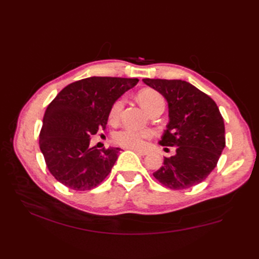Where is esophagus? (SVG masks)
Masks as SVG:
<instances>
[{
  "instance_id": "obj_1",
  "label": "esophagus",
  "mask_w": 259,
  "mask_h": 259,
  "mask_svg": "<svg viewBox=\"0 0 259 259\" xmlns=\"http://www.w3.org/2000/svg\"><path fill=\"white\" fill-rule=\"evenodd\" d=\"M131 150H134L135 152H137L138 155H141V156H146V155H148V153H149V151H148V150H140V149H131Z\"/></svg>"
}]
</instances>
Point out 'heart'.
Masks as SVG:
<instances>
[{
    "label": "heart",
    "instance_id": "b5f03b06",
    "mask_svg": "<svg viewBox=\"0 0 259 259\" xmlns=\"http://www.w3.org/2000/svg\"><path fill=\"white\" fill-rule=\"evenodd\" d=\"M138 100L140 104L147 111L159 103H164L162 96L158 91L153 89H144L138 93ZM123 108V99L119 98L115 100L109 111V118L111 121L117 120L121 110ZM150 131L148 130H133V129H123L115 133L113 136V140L115 144L122 146L129 149H140L145 146V141L150 137Z\"/></svg>",
    "mask_w": 259,
    "mask_h": 259
}]
</instances>
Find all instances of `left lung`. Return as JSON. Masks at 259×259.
Listing matches in <instances>:
<instances>
[{
    "label": "left lung",
    "instance_id": "8db88e82",
    "mask_svg": "<svg viewBox=\"0 0 259 259\" xmlns=\"http://www.w3.org/2000/svg\"><path fill=\"white\" fill-rule=\"evenodd\" d=\"M168 103L169 122L159 145L176 148L153 172L169 189H188L205 180L216 167L226 145L225 124L216 102L189 82L142 79Z\"/></svg>",
    "mask_w": 259,
    "mask_h": 259
}]
</instances>
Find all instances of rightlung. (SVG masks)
<instances>
[{
	"label": "right lung",
	"mask_w": 259,
	"mask_h": 259,
	"mask_svg": "<svg viewBox=\"0 0 259 259\" xmlns=\"http://www.w3.org/2000/svg\"><path fill=\"white\" fill-rule=\"evenodd\" d=\"M138 81L91 76L67 85L49 104L40 149L59 183L74 190H90L110 174L120 148H90L91 136L106 128L112 103Z\"/></svg>",
	"instance_id": "obj_1"
}]
</instances>
